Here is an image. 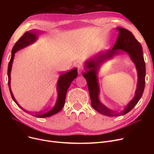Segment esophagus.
Wrapping results in <instances>:
<instances>
[{
    "mask_svg": "<svg viewBox=\"0 0 154 154\" xmlns=\"http://www.w3.org/2000/svg\"><path fill=\"white\" fill-rule=\"evenodd\" d=\"M77 67H78V72H79V74H81V73L84 71V68L82 66H81V65H78L77 66Z\"/></svg>",
    "mask_w": 154,
    "mask_h": 154,
    "instance_id": "34e87169",
    "label": "esophagus"
}]
</instances>
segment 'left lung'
<instances>
[{
  "label": "left lung",
  "instance_id": "obj_1",
  "mask_svg": "<svg viewBox=\"0 0 154 154\" xmlns=\"http://www.w3.org/2000/svg\"><path fill=\"white\" fill-rule=\"evenodd\" d=\"M117 29L119 31V36L112 49L109 50L106 54H99L95 58L88 61L85 66L87 72H84L83 74L87 83L92 107L100 114L109 117L123 116L130 112L140 99L144 91L145 84V63L143 56L142 45L130 31L121 27H117ZM121 50L128 53L136 64L138 73V83L136 95L133 99L123 110L116 112L109 109L98 99L99 87L96 78V71L100 63L105 59L118 53Z\"/></svg>",
  "mask_w": 154,
  "mask_h": 154
}]
</instances>
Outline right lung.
I'll list each match as a JSON object with an SVG mask.
<instances>
[{"label": "right lung", "mask_w": 154, "mask_h": 154, "mask_svg": "<svg viewBox=\"0 0 154 154\" xmlns=\"http://www.w3.org/2000/svg\"><path fill=\"white\" fill-rule=\"evenodd\" d=\"M35 39H36V34L34 33V32H27L18 40V41L15 44V45L12 48L11 58L9 63V66H8V70H7L8 84H9V90H10L11 95L12 96V98L13 100L16 103V104H17L20 109H22L26 112H27V111H26L25 109H23L22 107H21V106L15 99L14 95L12 92L11 88V71L12 65L14 58L15 53L17 51H18L19 50L21 49V48L26 47L29 44L33 43L35 40ZM77 74H78L77 69L76 68L62 74L60 76L58 80V83H57L58 98H57V100L56 103L54 106V107H52L49 110L43 113L42 112L35 113V114L33 115V116L39 117V118H45V117H48L51 116H53L57 114V113H58L59 111H60L63 108V107L64 106L65 100H66V93L68 88L71 82H72V80L77 77Z\"/></svg>", "instance_id": "add662e5"}]
</instances>
